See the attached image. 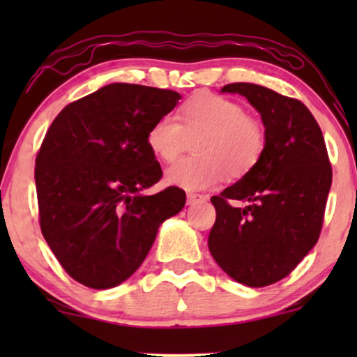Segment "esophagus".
<instances>
[{
	"label": "esophagus",
	"mask_w": 357,
	"mask_h": 357,
	"mask_svg": "<svg viewBox=\"0 0 357 357\" xmlns=\"http://www.w3.org/2000/svg\"><path fill=\"white\" fill-rule=\"evenodd\" d=\"M208 196H203V195H196V192H190V195L186 196V202L188 204H196L199 202H206Z\"/></svg>",
	"instance_id": "esophagus-1"
}]
</instances>
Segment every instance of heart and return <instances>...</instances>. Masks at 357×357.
Masks as SVG:
<instances>
[{
  "label": "heart",
  "mask_w": 357,
  "mask_h": 357,
  "mask_svg": "<svg viewBox=\"0 0 357 357\" xmlns=\"http://www.w3.org/2000/svg\"><path fill=\"white\" fill-rule=\"evenodd\" d=\"M195 142L192 158L179 159L166 169L167 184L186 191H202L225 179L243 178L258 165L265 151L264 127L245 114L240 104L215 93H199L179 110V122L165 116L151 126L147 146L162 161L171 162Z\"/></svg>",
  "instance_id": "heart-1"
}]
</instances>
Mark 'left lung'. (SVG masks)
I'll return each instance as SVG.
<instances>
[{"mask_svg":"<svg viewBox=\"0 0 357 357\" xmlns=\"http://www.w3.org/2000/svg\"><path fill=\"white\" fill-rule=\"evenodd\" d=\"M221 92L240 93L258 110L265 151L248 174L211 198L216 221L208 248L233 280L265 287L289 275L317 243L333 169L321 127L301 100L245 82Z\"/></svg>","mask_w":357,"mask_h":357,"instance_id":"8db88e82","label":"left lung"}]
</instances>
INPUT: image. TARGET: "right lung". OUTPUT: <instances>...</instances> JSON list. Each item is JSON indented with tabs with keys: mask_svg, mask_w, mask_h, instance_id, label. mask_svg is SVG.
Segmentation results:
<instances>
[{
	"mask_svg": "<svg viewBox=\"0 0 357 357\" xmlns=\"http://www.w3.org/2000/svg\"><path fill=\"white\" fill-rule=\"evenodd\" d=\"M178 92L109 84L65 107L36 155L40 227L65 272L90 289H112L141 267L162 221L178 215L176 186L142 195L162 169L147 132Z\"/></svg>",
	"mask_w": 357,
	"mask_h": 357,
	"instance_id": "1",
	"label": "right lung"
}]
</instances>
